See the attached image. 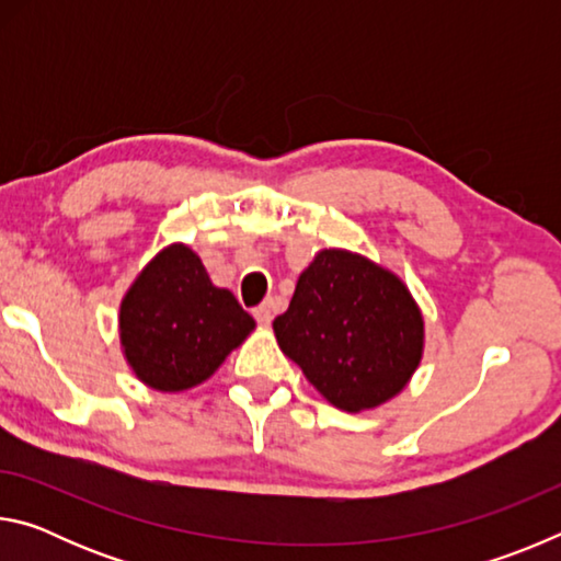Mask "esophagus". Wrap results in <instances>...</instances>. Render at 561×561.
I'll return each instance as SVG.
<instances>
[{
	"mask_svg": "<svg viewBox=\"0 0 561 561\" xmlns=\"http://www.w3.org/2000/svg\"><path fill=\"white\" fill-rule=\"evenodd\" d=\"M254 319H257L262 327H270V324H272V319H274V307H272V301H264V304H260V307L254 309Z\"/></svg>",
	"mask_w": 561,
	"mask_h": 561,
	"instance_id": "esophagus-1",
	"label": "esophagus"
}]
</instances>
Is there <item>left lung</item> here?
Listing matches in <instances>:
<instances>
[{"label":"left lung","instance_id":"8db88e82","mask_svg":"<svg viewBox=\"0 0 561 561\" xmlns=\"http://www.w3.org/2000/svg\"><path fill=\"white\" fill-rule=\"evenodd\" d=\"M274 334L309 383L348 413L401 393L423 354V317L405 284L346 250H321L301 272Z\"/></svg>","mask_w":561,"mask_h":561}]
</instances>
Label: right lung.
I'll return each instance as SVG.
<instances>
[{
	"label": "right lung",
	"mask_w": 561,
	"mask_h": 561,
	"mask_svg": "<svg viewBox=\"0 0 561 561\" xmlns=\"http://www.w3.org/2000/svg\"><path fill=\"white\" fill-rule=\"evenodd\" d=\"M128 364L156 391H185L210 378L254 329L232 291L215 287L185 244L148 262L121 304Z\"/></svg>",
	"instance_id": "right-lung-1"
}]
</instances>
